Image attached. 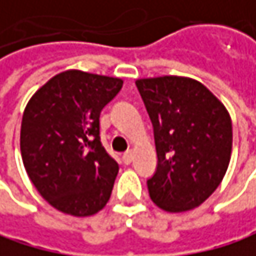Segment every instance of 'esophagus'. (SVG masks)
I'll use <instances>...</instances> for the list:
<instances>
[{
  "instance_id": "obj_1",
  "label": "esophagus",
  "mask_w": 256,
  "mask_h": 256,
  "mask_svg": "<svg viewBox=\"0 0 256 256\" xmlns=\"http://www.w3.org/2000/svg\"><path fill=\"white\" fill-rule=\"evenodd\" d=\"M132 160H134V152H132V150L126 152V153L122 154V162H124L126 165H130Z\"/></svg>"
}]
</instances>
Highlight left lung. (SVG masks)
Here are the masks:
<instances>
[{
	"label": "left lung",
	"instance_id": "left-lung-1",
	"mask_svg": "<svg viewBox=\"0 0 256 256\" xmlns=\"http://www.w3.org/2000/svg\"><path fill=\"white\" fill-rule=\"evenodd\" d=\"M154 130L158 168L147 182L153 202L170 213L201 206L220 184L232 150V124L224 103L184 76L138 79Z\"/></svg>",
	"mask_w": 256,
	"mask_h": 256
}]
</instances>
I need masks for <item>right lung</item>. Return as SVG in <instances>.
Listing matches in <instances>:
<instances>
[{"label":"right lung","instance_id":"right-lung-1","mask_svg":"<svg viewBox=\"0 0 256 256\" xmlns=\"http://www.w3.org/2000/svg\"><path fill=\"white\" fill-rule=\"evenodd\" d=\"M122 79L80 70L50 78L30 98L20 126V153L38 194L56 210L86 218L110 198L118 164L100 141V112Z\"/></svg>","mask_w":256,"mask_h":256}]
</instances>
